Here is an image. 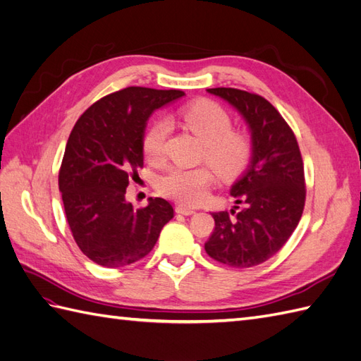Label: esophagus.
Segmentation results:
<instances>
[{
    "instance_id": "1",
    "label": "esophagus",
    "mask_w": 361,
    "mask_h": 361,
    "mask_svg": "<svg viewBox=\"0 0 361 361\" xmlns=\"http://www.w3.org/2000/svg\"><path fill=\"white\" fill-rule=\"evenodd\" d=\"M176 213L183 214V216H191V214H195L196 211L192 209V208L185 207V205H178V207H176Z\"/></svg>"
}]
</instances>
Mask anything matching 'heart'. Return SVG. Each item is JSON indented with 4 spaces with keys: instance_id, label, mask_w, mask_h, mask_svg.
<instances>
[{
    "instance_id": "1",
    "label": "heart",
    "mask_w": 361,
    "mask_h": 361,
    "mask_svg": "<svg viewBox=\"0 0 361 361\" xmlns=\"http://www.w3.org/2000/svg\"><path fill=\"white\" fill-rule=\"evenodd\" d=\"M185 127L205 142L204 159L224 179H235L247 171L252 159V139L243 130L233 128L231 114L221 104L199 99L179 110ZM169 121L159 118L147 128L142 137V152L150 162H159L169 136ZM213 182V171L208 166L182 169L170 166L157 179V188L166 197L185 205H196L204 200Z\"/></svg>"
}]
</instances>
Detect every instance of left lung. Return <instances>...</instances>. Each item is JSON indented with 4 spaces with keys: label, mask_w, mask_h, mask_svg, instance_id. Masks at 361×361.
Listing matches in <instances>:
<instances>
[{
    "label": "left lung",
    "mask_w": 361,
    "mask_h": 361,
    "mask_svg": "<svg viewBox=\"0 0 361 361\" xmlns=\"http://www.w3.org/2000/svg\"><path fill=\"white\" fill-rule=\"evenodd\" d=\"M208 92L234 105L248 122L252 159L231 188L235 204L243 207L231 214L213 213L214 231L205 251L226 267L251 268L274 256L300 221L306 199L302 153L293 128L263 96L231 87Z\"/></svg>",
    "instance_id": "1"
}]
</instances>
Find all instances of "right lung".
<instances>
[{
  "label": "right lung",
  "instance_id": "1",
  "mask_svg": "<svg viewBox=\"0 0 361 361\" xmlns=\"http://www.w3.org/2000/svg\"><path fill=\"white\" fill-rule=\"evenodd\" d=\"M183 94L127 87L90 105L68 136L58 176L66 217L79 250L101 267L121 268L144 259L174 216L162 197L135 209L126 190L144 166L147 119Z\"/></svg>",
  "mask_w": 361,
  "mask_h": 361
}]
</instances>
